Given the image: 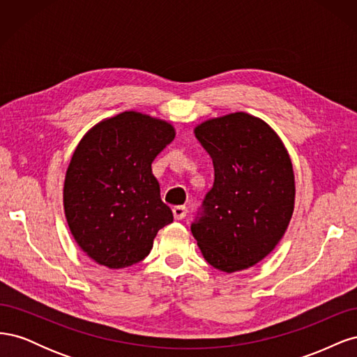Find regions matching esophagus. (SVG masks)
Returning a JSON list of instances; mask_svg holds the SVG:
<instances>
[{
  "label": "esophagus",
  "instance_id": "esophagus-1",
  "mask_svg": "<svg viewBox=\"0 0 357 357\" xmlns=\"http://www.w3.org/2000/svg\"><path fill=\"white\" fill-rule=\"evenodd\" d=\"M172 214H174V218H176L177 220H181V219L186 218L188 208L183 207V205H177V207L172 208Z\"/></svg>",
  "mask_w": 357,
  "mask_h": 357
}]
</instances>
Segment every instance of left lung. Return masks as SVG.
<instances>
[{
    "label": "left lung",
    "instance_id": "8db88e82",
    "mask_svg": "<svg viewBox=\"0 0 357 357\" xmlns=\"http://www.w3.org/2000/svg\"><path fill=\"white\" fill-rule=\"evenodd\" d=\"M213 159L214 183L190 231L211 266L241 271L261 262L284 235L295 177L282 139L261 119L232 113L197 126Z\"/></svg>",
    "mask_w": 357,
    "mask_h": 357
}]
</instances>
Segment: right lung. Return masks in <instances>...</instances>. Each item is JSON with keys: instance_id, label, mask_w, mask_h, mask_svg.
Here are the masks:
<instances>
[{"instance_id": "obj_1", "label": "right lung", "mask_w": 357, "mask_h": 357, "mask_svg": "<svg viewBox=\"0 0 357 357\" xmlns=\"http://www.w3.org/2000/svg\"><path fill=\"white\" fill-rule=\"evenodd\" d=\"M174 137L164 121L123 112L95 125L74 150L63 208L74 240L96 264H138L174 219L152 174V162Z\"/></svg>"}]
</instances>
